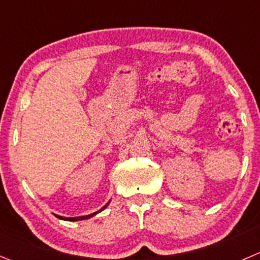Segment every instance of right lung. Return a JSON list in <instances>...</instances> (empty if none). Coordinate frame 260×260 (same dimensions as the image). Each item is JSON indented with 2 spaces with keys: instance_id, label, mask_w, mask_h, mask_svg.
Wrapping results in <instances>:
<instances>
[{
  "instance_id": "obj_1",
  "label": "right lung",
  "mask_w": 260,
  "mask_h": 260,
  "mask_svg": "<svg viewBox=\"0 0 260 260\" xmlns=\"http://www.w3.org/2000/svg\"><path fill=\"white\" fill-rule=\"evenodd\" d=\"M108 205H109V203H108ZM107 205V206H108ZM107 206H104V207L102 208V210H104L105 207H107ZM100 210V211H102ZM100 211H98V212H95V213H92V215H90V216H86V217H62V216H57L58 218H60V220H67V221H80V220H85V218H89V217H91V216H94V215H96V213H99Z\"/></svg>"
}]
</instances>
